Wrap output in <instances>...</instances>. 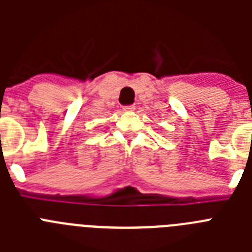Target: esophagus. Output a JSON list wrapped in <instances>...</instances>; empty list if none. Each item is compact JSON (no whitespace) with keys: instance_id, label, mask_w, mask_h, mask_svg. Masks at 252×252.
<instances>
[{"instance_id":"1","label":"esophagus","mask_w":252,"mask_h":252,"mask_svg":"<svg viewBox=\"0 0 252 252\" xmlns=\"http://www.w3.org/2000/svg\"><path fill=\"white\" fill-rule=\"evenodd\" d=\"M135 108H136V107L133 106V104H130V106H125L124 111L125 112H132V111H135Z\"/></svg>"}]
</instances>
